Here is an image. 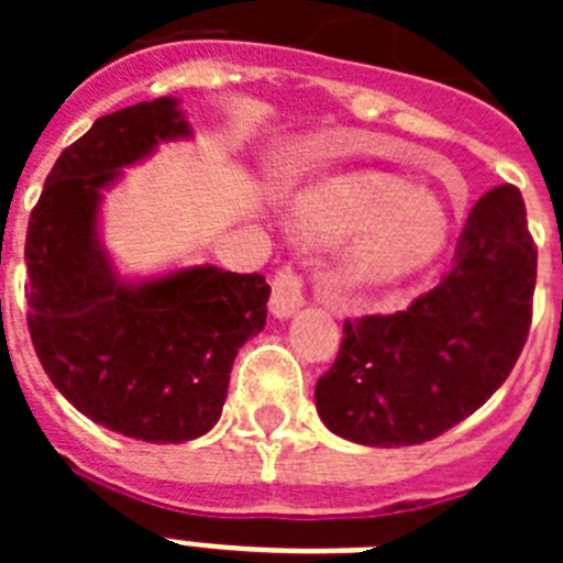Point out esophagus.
<instances>
[{
  "label": "esophagus",
  "mask_w": 563,
  "mask_h": 563,
  "mask_svg": "<svg viewBox=\"0 0 563 563\" xmlns=\"http://www.w3.org/2000/svg\"><path fill=\"white\" fill-rule=\"evenodd\" d=\"M305 305V278L292 267H282L273 276L271 310L276 318H290L298 307Z\"/></svg>",
  "instance_id": "1"
}]
</instances>
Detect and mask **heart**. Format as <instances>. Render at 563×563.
I'll return each instance as SVG.
<instances>
[{
  "label": "heart",
  "mask_w": 563,
  "mask_h": 563,
  "mask_svg": "<svg viewBox=\"0 0 563 563\" xmlns=\"http://www.w3.org/2000/svg\"><path fill=\"white\" fill-rule=\"evenodd\" d=\"M298 231L346 239L335 258V285L352 292L395 287L429 267L449 242V217L426 194L383 177H343L298 194Z\"/></svg>",
  "instance_id": "obj_1"
}]
</instances>
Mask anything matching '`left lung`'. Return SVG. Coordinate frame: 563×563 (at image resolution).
Segmentation results:
<instances>
[{
    "instance_id": "obj_1",
    "label": "left lung",
    "mask_w": 563,
    "mask_h": 563,
    "mask_svg": "<svg viewBox=\"0 0 563 563\" xmlns=\"http://www.w3.org/2000/svg\"><path fill=\"white\" fill-rule=\"evenodd\" d=\"M536 242L516 186L467 213L454 265L391 316L346 318L316 409L343 440L420 445L474 415L507 380L533 321Z\"/></svg>"
}]
</instances>
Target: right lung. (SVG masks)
Returning <instances> with one entry per match:
<instances>
[{"label": "right lung", "instance_id": "add662e5", "mask_svg": "<svg viewBox=\"0 0 563 563\" xmlns=\"http://www.w3.org/2000/svg\"><path fill=\"white\" fill-rule=\"evenodd\" d=\"M191 137L174 98L103 114L62 152L30 213L27 330L44 372L81 415L143 442H188L220 420L239 346L262 332L271 285L211 265L129 285L98 208L123 166Z\"/></svg>", "mask_w": 563, "mask_h": 563}]
</instances>
